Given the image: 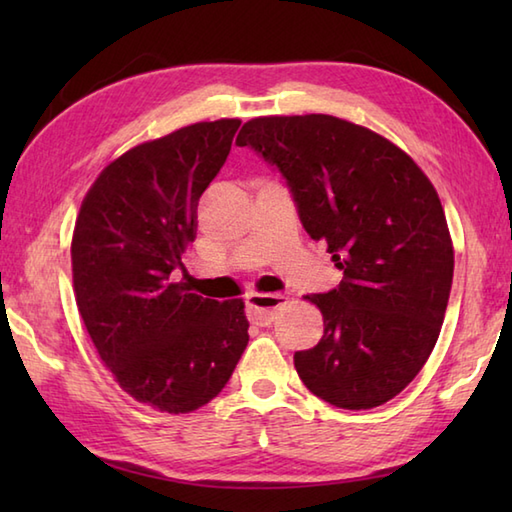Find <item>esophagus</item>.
I'll use <instances>...</instances> for the list:
<instances>
[{"instance_id": "obj_1", "label": "esophagus", "mask_w": 512, "mask_h": 512, "mask_svg": "<svg viewBox=\"0 0 512 512\" xmlns=\"http://www.w3.org/2000/svg\"><path fill=\"white\" fill-rule=\"evenodd\" d=\"M284 295H248L246 297V314L250 323L255 325H270L275 319L277 310L284 306Z\"/></svg>"}]
</instances>
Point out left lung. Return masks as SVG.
<instances>
[{"label":"left lung","mask_w":512,"mask_h":512,"mask_svg":"<svg viewBox=\"0 0 512 512\" xmlns=\"http://www.w3.org/2000/svg\"><path fill=\"white\" fill-rule=\"evenodd\" d=\"M235 143L279 169L306 233L343 270L334 290L306 297L323 336L295 352L303 385L341 409L398 396L436 347L453 281L433 184L387 138L328 114L253 118Z\"/></svg>","instance_id":"1"}]
</instances>
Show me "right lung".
Instances as JSON below:
<instances>
[{
    "instance_id": "add662e5",
    "label": "right lung",
    "mask_w": 512,
    "mask_h": 512,
    "mask_svg": "<svg viewBox=\"0 0 512 512\" xmlns=\"http://www.w3.org/2000/svg\"><path fill=\"white\" fill-rule=\"evenodd\" d=\"M239 123H195L125 151L96 178L74 224L85 330L123 391L160 411L189 413L213 400L248 345L242 299L220 303L169 281Z\"/></svg>"
}]
</instances>
